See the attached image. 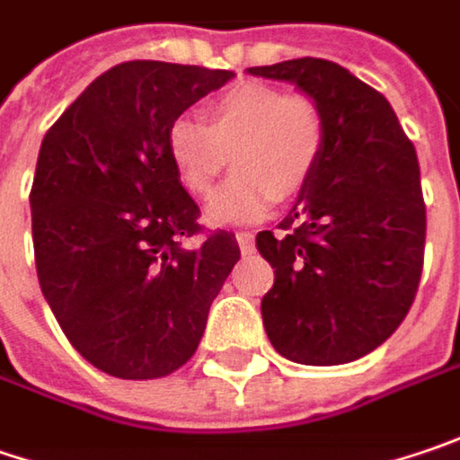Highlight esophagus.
Here are the masks:
<instances>
[{
  "label": "esophagus",
  "instance_id": "1",
  "mask_svg": "<svg viewBox=\"0 0 460 460\" xmlns=\"http://www.w3.org/2000/svg\"><path fill=\"white\" fill-rule=\"evenodd\" d=\"M235 238H238V243H241L243 253H251V251H253V233L241 230V233H235Z\"/></svg>",
  "mask_w": 460,
  "mask_h": 460
}]
</instances>
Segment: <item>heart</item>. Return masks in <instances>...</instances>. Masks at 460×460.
Here are the masks:
<instances>
[{
  "label": "heart",
  "instance_id": "b5f03b06",
  "mask_svg": "<svg viewBox=\"0 0 460 460\" xmlns=\"http://www.w3.org/2000/svg\"><path fill=\"white\" fill-rule=\"evenodd\" d=\"M204 124L172 119L165 147L186 191L207 196L230 163L235 175L212 196V222H251L269 215L277 199L300 194L326 152V113L318 98L285 93L264 82H243L201 108Z\"/></svg>",
  "mask_w": 460,
  "mask_h": 460
}]
</instances>
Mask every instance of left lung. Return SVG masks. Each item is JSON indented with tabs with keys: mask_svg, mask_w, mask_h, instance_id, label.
<instances>
[{
	"mask_svg": "<svg viewBox=\"0 0 460 460\" xmlns=\"http://www.w3.org/2000/svg\"><path fill=\"white\" fill-rule=\"evenodd\" d=\"M295 82L326 113V152L279 233L256 248L274 269L261 300L271 347L303 365H344L402 326L425 264L420 163L391 103L326 58L251 66Z\"/></svg>",
	"mask_w": 460,
	"mask_h": 460,
	"instance_id": "8db88e82",
	"label": "left lung"
}]
</instances>
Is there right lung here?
Here are the masks:
<instances>
[{"instance_id":"1","label":"right lung","mask_w":460,"mask_h":460,"mask_svg":"<svg viewBox=\"0 0 460 460\" xmlns=\"http://www.w3.org/2000/svg\"><path fill=\"white\" fill-rule=\"evenodd\" d=\"M230 77L194 64H116L40 142L38 282L69 344L113 378H165L186 365L241 259L235 233L199 225L165 147L172 119Z\"/></svg>"}]
</instances>
